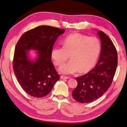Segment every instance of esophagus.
<instances>
[{"mask_svg": "<svg viewBox=\"0 0 127 127\" xmlns=\"http://www.w3.org/2000/svg\"><path fill=\"white\" fill-rule=\"evenodd\" d=\"M61 79H62V80H65V79H68V77H67V76H65L61 75Z\"/></svg>", "mask_w": 127, "mask_h": 127, "instance_id": "34e87169", "label": "esophagus"}]
</instances>
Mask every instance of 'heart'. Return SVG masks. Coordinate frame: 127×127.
I'll list each match as a JSON object with an SVG mask.
<instances>
[{
  "mask_svg": "<svg viewBox=\"0 0 127 127\" xmlns=\"http://www.w3.org/2000/svg\"><path fill=\"white\" fill-rule=\"evenodd\" d=\"M63 46H55L51 52L54 64L60 66L69 58L71 60L60 68V72L69 74L77 71L85 72L95 64L101 50L99 39L79 32L67 36L63 41Z\"/></svg>",
  "mask_w": 127,
  "mask_h": 127,
  "instance_id": "1",
  "label": "heart"
}]
</instances>
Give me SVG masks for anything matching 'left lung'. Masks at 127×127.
<instances>
[{
    "label": "left lung",
    "mask_w": 127,
    "mask_h": 127,
    "mask_svg": "<svg viewBox=\"0 0 127 127\" xmlns=\"http://www.w3.org/2000/svg\"><path fill=\"white\" fill-rule=\"evenodd\" d=\"M97 33L101 39V51L96 66L80 77H77L76 88L72 91L74 99L80 103H90L99 99L111 86L118 65L115 46L102 31Z\"/></svg>",
    "instance_id": "obj_1"
}]
</instances>
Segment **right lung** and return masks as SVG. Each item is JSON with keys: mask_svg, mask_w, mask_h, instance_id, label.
I'll return each mask as SVG.
<instances>
[{"mask_svg": "<svg viewBox=\"0 0 127 127\" xmlns=\"http://www.w3.org/2000/svg\"><path fill=\"white\" fill-rule=\"evenodd\" d=\"M65 30L50 26H39L20 37L15 49L13 69L18 83L28 95L43 97L51 92L60 75L51 59L53 45ZM31 49L38 51L35 62L28 59Z\"/></svg>", "mask_w": 127, "mask_h": 127, "instance_id": "add662e5", "label": "right lung"}]
</instances>
